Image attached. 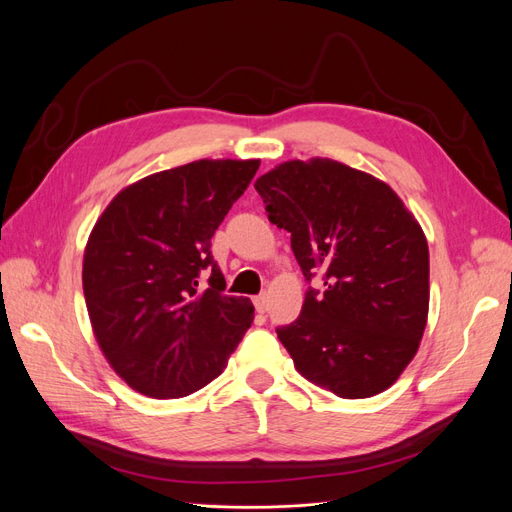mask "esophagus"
<instances>
[{
    "instance_id": "34e87169",
    "label": "esophagus",
    "mask_w": 512,
    "mask_h": 512,
    "mask_svg": "<svg viewBox=\"0 0 512 512\" xmlns=\"http://www.w3.org/2000/svg\"><path fill=\"white\" fill-rule=\"evenodd\" d=\"M254 307L258 314H265L267 307H269V301H267V294H258V297H254Z\"/></svg>"
}]
</instances>
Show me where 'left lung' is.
Listing matches in <instances>:
<instances>
[{
	"label": "left lung",
	"mask_w": 512,
	"mask_h": 512,
	"mask_svg": "<svg viewBox=\"0 0 512 512\" xmlns=\"http://www.w3.org/2000/svg\"><path fill=\"white\" fill-rule=\"evenodd\" d=\"M254 188L305 280L327 286H309L299 318L275 329L294 367L344 399L389 389L427 324L423 228L384 181L329 158L284 162Z\"/></svg>",
	"instance_id": "8db88e82"
}]
</instances>
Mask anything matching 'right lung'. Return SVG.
<instances>
[{
  "label": "right lung",
  "mask_w": 512,
  "mask_h": 512,
  "mask_svg": "<svg viewBox=\"0 0 512 512\" xmlns=\"http://www.w3.org/2000/svg\"><path fill=\"white\" fill-rule=\"evenodd\" d=\"M258 166L198 160L162 170L121 190L91 230L83 258L91 327L138 393L177 399L203 389L250 329L254 305L224 292L211 237Z\"/></svg>",
  "instance_id": "right-lung-1"
}]
</instances>
